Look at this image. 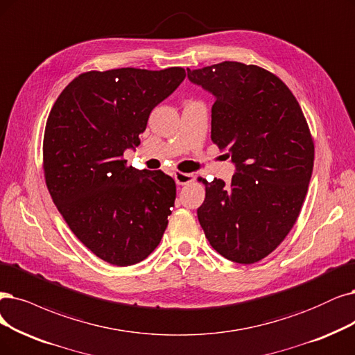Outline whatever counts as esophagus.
<instances>
[{
    "mask_svg": "<svg viewBox=\"0 0 355 355\" xmlns=\"http://www.w3.org/2000/svg\"><path fill=\"white\" fill-rule=\"evenodd\" d=\"M174 178L178 186H186L196 180V175L193 173H180V171H177L174 174Z\"/></svg>",
    "mask_w": 355,
    "mask_h": 355,
    "instance_id": "1",
    "label": "esophagus"
}]
</instances>
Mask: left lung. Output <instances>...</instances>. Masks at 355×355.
I'll return each instance as SVG.
<instances>
[{
	"instance_id": "obj_1",
	"label": "left lung",
	"mask_w": 355,
	"mask_h": 355,
	"mask_svg": "<svg viewBox=\"0 0 355 355\" xmlns=\"http://www.w3.org/2000/svg\"><path fill=\"white\" fill-rule=\"evenodd\" d=\"M215 96L211 139L235 164L231 184L206 181L198 218L207 241L235 263L252 265L295 224L313 173L314 143L293 92L278 76L237 61L190 70Z\"/></svg>"
}]
</instances>
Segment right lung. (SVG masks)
Listing matches in <instances>:
<instances>
[{"label":"right lung","mask_w":355,"mask_h":355,"mask_svg":"<svg viewBox=\"0 0 355 355\" xmlns=\"http://www.w3.org/2000/svg\"><path fill=\"white\" fill-rule=\"evenodd\" d=\"M186 70L86 71L65 86L44 135L45 182L58 212L89 250L115 266L146 259L161 243L175 202L162 171L128 166L157 103Z\"/></svg>","instance_id":"add662e5"}]
</instances>
